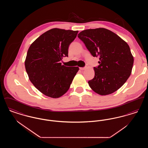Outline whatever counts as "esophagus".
<instances>
[{
	"label": "esophagus",
	"instance_id": "1",
	"mask_svg": "<svg viewBox=\"0 0 148 148\" xmlns=\"http://www.w3.org/2000/svg\"><path fill=\"white\" fill-rule=\"evenodd\" d=\"M79 69H80V70H82V71H83V70H84V69H85V67H80V68H79Z\"/></svg>",
	"mask_w": 148,
	"mask_h": 148
}]
</instances>
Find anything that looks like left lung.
Listing matches in <instances>:
<instances>
[{"mask_svg":"<svg viewBox=\"0 0 148 148\" xmlns=\"http://www.w3.org/2000/svg\"><path fill=\"white\" fill-rule=\"evenodd\" d=\"M93 56L99 57L95 75L88 82L93 91L106 95L116 91L130 77L134 58L127 42L105 28L86 29L77 35Z\"/></svg>","mask_w":148,"mask_h":148,"instance_id":"8db88e82","label":"left lung"}]
</instances>
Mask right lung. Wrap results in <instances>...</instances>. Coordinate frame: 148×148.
<instances>
[{
  "label": "right lung",
  "mask_w": 148,
  "mask_h": 148,
  "mask_svg": "<svg viewBox=\"0 0 148 148\" xmlns=\"http://www.w3.org/2000/svg\"><path fill=\"white\" fill-rule=\"evenodd\" d=\"M78 31L51 29L40 35L29 48L25 66L30 82L43 94L58 98L68 90L77 66L60 63L68 56L71 42Z\"/></svg>",
  "instance_id": "right-lung-1"
}]
</instances>
